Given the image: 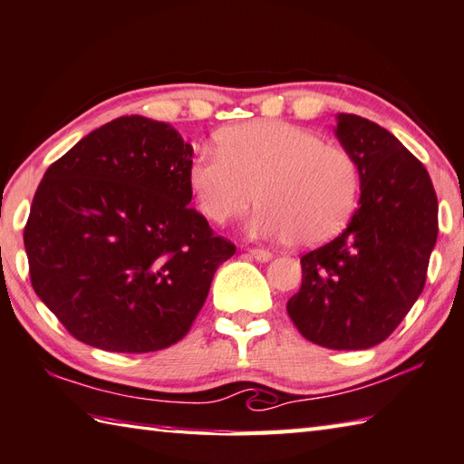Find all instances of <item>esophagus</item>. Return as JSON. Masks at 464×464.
<instances>
[{"instance_id": "1", "label": "esophagus", "mask_w": 464, "mask_h": 464, "mask_svg": "<svg viewBox=\"0 0 464 464\" xmlns=\"http://www.w3.org/2000/svg\"><path fill=\"white\" fill-rule=\"evenodd\" d=\"M247 254H249V257H254V259H257V261H269V259H272V257H274L272 254H269V251H267V249H259V247H254V249H249V251H247Z\"/></svg>"}]
</instances>
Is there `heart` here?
<instances>
[{"mask_svg":"<svg viewBox=\"0 0 464 464\" xmlns=\"http://www.w3.org/2000/svg\"><path fill=\"white\" fill-rule=\"evenodd\" d=\"M218 154H200L188 187L210 223L246 215L251 237L313 247L339 233L357 207L359 168L347 150L285 121H251L218 133Z\"/></svg>","mask_w":464,"mask_h":464,"instance_id":"b5f03b06","label":"heart"}]
</instances>
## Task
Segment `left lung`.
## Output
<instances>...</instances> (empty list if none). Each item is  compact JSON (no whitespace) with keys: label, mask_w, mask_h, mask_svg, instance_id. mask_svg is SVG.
<instances>
[{"label":"left lung","mask_w":464,"mask_h":464,"mask_svg":"<svg viewBox=\"0 0 464 464\" xmlns=\"http://www.w3.org/2000/svg\"><path fill=\"white\" fill-rule=\"evenodd\" d=\"M334 136L355 158L359 208L341 235L302 256L288 314L320 347L359 351L390 336L414 306L438 235V200L422 162L365 117L339 113Z\"/></svg>","instance_id":"left-lung-1"}]
</instances>
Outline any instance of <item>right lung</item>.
Returning a JSON list of instances; mask_svg holds the SVG:
<instances>
[{
	"label": "right lung",
	"instance_id": "1",
	"mask_svg": "<svg viewBox=\"0 0 464 464\" xmlns=\"http://www.w3.org/2000/svg\"><path fill=\"white\" fill-rule=\"evenodd\" d=\"M190 164L170 123L123 115L46 170L24 246L34 292L79 341L150 353L188 333L235 254L188 207Z\"/></svg>",
	"mask_w": 464,
	"mask_h": 464
}]
</instances>
